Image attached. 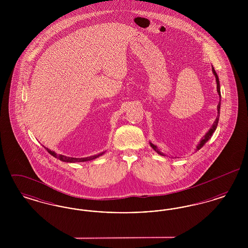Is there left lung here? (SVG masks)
<instances>
[{"label":"left lung","mask_w":248,"mask_h":248,"mask_svg":"<svg viewBox=\"0 0 248 248\" xmlns=\"http://www.w3.org/2000/svg\"><path fill=\"white\" fill-rule=\"evenodd\" d=\"M212 72L213 74L215 75V77H216V82H217V93H218V95H219V98H221V94H220V84H219V80H218V76H217V72L215 71V69H214V67L212 66ZM220 104H221V100L219 99V102H218V104H217V118L215 120V122H214V124H213L212 126H211V128L208 130V132L201 139L200 141L198 143V145L196 146V151H198V150H200L201 148H202V146L206 143V142L208 141L210 139H211V137L213 136V133L215 132V130L217 129V124H218V120H219V114H220ZM150 145H151V147L154 149V151L157 153L158 154H160V155H163V156H165V154H163L162 152H160L159 150H158V148H157V146H155L154 144H153L152 142H150Z\"/></svg>","instance_id":"8db88e82"}]
</instances>
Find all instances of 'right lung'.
Masks as SVG:
<instances>
[{"instance_id":"add662e5","label":"right lung","mask_w":248,"mask_h":248,"mask_svg":"<svg viewBox=\"0 0 248 248\" xmlns=\"http://www.w3.org/2000/svg\"><path fill=\"white\" fill-rule=\"evenodd\" d=\"M45 148H46V147H45ZM46 150L48 153L51 154L52 156H54L55 158H58V159H59V160L62 161V162H66V163H76V162H83V161H85V159H83V158H73V157H68V156L61 155V154H57L55 152L49 150L47 148H46ZM104 154H105V152H103V153H101V154H97V155H94L93 157H90L89 159H92V160H93V159H95V158H97V157H99V156H101V155H103Z\"/></svg>"}]
</instances>
